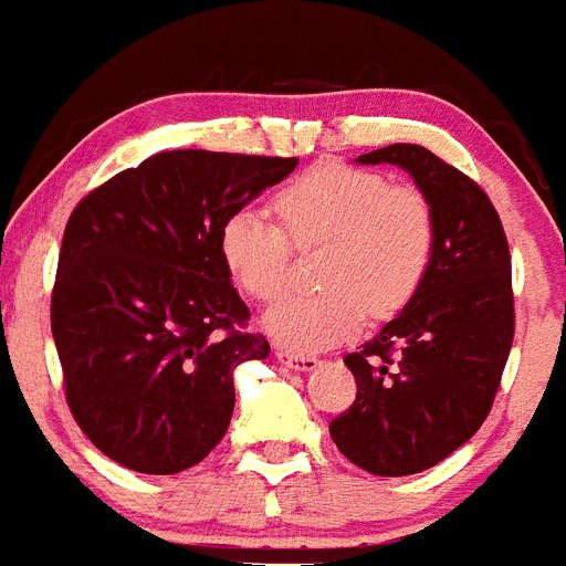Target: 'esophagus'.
<instances>
[{
	"label": "esophagus",
	"mask_w": 566,
	"mask_h": 566,
	"mask_svg": "<svg viewBox=\"0 0 566 566\" xmlns=\"http://www.w3.org/2000/svg\"><path fill=\"white\" fill-rule=\"evenodd\" d=\"M277 358L283 360L289 369H297V373H311V369H316V364H319L316 355H297L292 353V349H283V347H277Z\"/></svg>",
	"instance_id": "1"
}]
</instances>
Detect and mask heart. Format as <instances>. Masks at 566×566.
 <instances>
[{"label": "heart", "instance_id": "b5f03b06", "mask_svg": "<svg viewBox=\"0 0 566 566\" xmlns=\"http://www.w3.org/2000/svg\"><path fill=\"white\" fill-rule=\"evenodd\" d=\"M283 228L239 208L219 228L230 280L258 303H272L292 280V244L314 250L322 292L272 305L263 327L283 349L316 353L347 342L367 311L389 319L411 305L433 266L436 211L428 193L364 166L325 160L274 193Z\"/></svg>", "mask_w": 566, "mask_h": 566}]
</instances>
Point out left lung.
I'll return each mask as SVG.
<instances>
[{
	"label": "left lung",
	"instance_id": "8db88e82",
	"mask_svg": "<svg viewBox=\"0 0 566 566\" xmlns=\"http://www.w3.org/2000/svg\"><path fill=\"white\" fill-rule=\"evenodd\" d=\"M358 164L406 169L436 211L433 266L397 319L344 355L358 395L331 422L355 467L400 478L448 459L492 411L514 342L511 255L486 191L430 149L391 144Z\"/></svg>",
	"mask_w": 566,
	"mask_h": 566
}]
</instances>
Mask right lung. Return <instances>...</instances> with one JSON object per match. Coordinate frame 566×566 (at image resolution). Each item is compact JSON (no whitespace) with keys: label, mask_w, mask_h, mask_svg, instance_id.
Wrapping results in <instances>:
<instances>
[{"label":"right lung","mask_w":566,"mask_h":566,"mask_svg":"<svg viewBox=\"0 0 566 566\" xmlns=\"http://www.w3.org/2000/svg\"><path fill=\"white\" fill-rule=\"evenodd\" d=\"M297 158L171 149L85 193L63 230L52 336L74 422L127 470L175 475L228 433L247 333L219 228Z\"/></svg>","instance_id":"1"}]
</instances>
